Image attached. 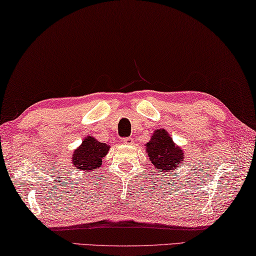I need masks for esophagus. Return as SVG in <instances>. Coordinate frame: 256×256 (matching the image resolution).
Returning <instances> with one entry per match:
<instances>
[{
	"mask_svg": "<svg viewBox=\"0 0 256 256\" xmlns=\"http://www.w3.org/2000/svg\"><path fill=\"white\" fill-rule=\"evenodd\" d=\"M123 144H133V139H132V138H124Z\"/></svg>",
	"mask_w": 256,
	"mask_h": 256,
	"instance_id": "esophagus-1",
	"label": "esophagus"
}]
</instances>
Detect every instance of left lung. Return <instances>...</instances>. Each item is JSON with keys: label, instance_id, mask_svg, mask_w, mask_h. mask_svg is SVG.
Segmentation results:
<instances>
[{"label": "left lung", "instance_id": "8db88e82", "mask_svg": "<svg viewBox=\"0 0 256 256\" xmlns=\"http://www.w3.org/2000/svg\"><path fill=\"white\" fill-rule=\"evenodd\" d=\"M146 152L156 171L165 174V176L166 174L176 171L184 160V152L176 146L164 128L154 132L152 139L146 144Z\"/></svg>", "mask_w": 256, "mask_h": 256}]
</instances>
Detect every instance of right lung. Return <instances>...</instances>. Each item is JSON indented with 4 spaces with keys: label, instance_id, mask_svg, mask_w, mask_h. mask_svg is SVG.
I'll list each match as a JSON object with an SVG mask.
<instances>
[{
    "label": "right lung",
    "instance_id": "1",
    "mask_svg": "<svg viewBox=\"0 0 256 256\" xmlns=\"http://www.w3.org/2000/svg\"><path fill=\"white\" fill-rule=\"evenodd\" d=\"M110 146L100 142L93 136H86L72 157V163L77 171L88 172L99 168L102 158L107 155Z\"/></svg>",
    "mask_w": 256,
    "mask_h": 256
}]
</instances>
